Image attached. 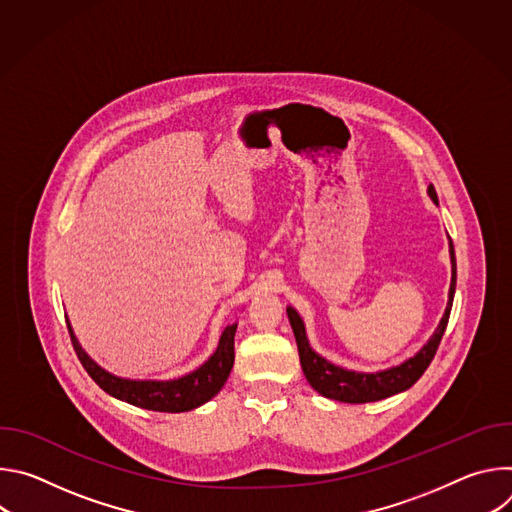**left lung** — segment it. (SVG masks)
Returning a JSON list of instances; mask_svg holds the SVG:
<instances>
[{"mask_svg":"<svg viewBox=\"0 0 512 512\" xmlns=\"http://www.w3.org/2000/svg\"><path fill=\"white\" fill-rule=\"evenodd\" d=\"M427 194L431 200L437 204V194L435 188L429 186ZM450 259H452V283H450V296H448V306L442 316L440 326L435 328L433 336L427 340V344L409 360L401 362L399 367L379 371V373H356V371H346L342 367H336V364L328 362L324 356L316 354L308 342L304 322L300 314L294 308H287V318L291 324V330H294L296 342H298V352H300V362L304 375L308 383L324 397L342 401V403H371V401H381L391 395H397L401 391H407L413 387L419 377L425 373L429 367V362L433 360L437 346L442 342V336L446 332L452 304H454V291H456V255H454V245L450 241Z\"/></svg>","mask_w":512,"mask_h":512,"instance_id":"1","label":"left lung"}]
</instances>
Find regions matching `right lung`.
Here are the masks:
<instances>
[{"label":"right lung","mask_w":512,"mask_h":512,"mask_svg":"<svg viewBox=\"0 0 512 512\" xmlns=\"http://www.w3.org/2000/svg\"><path fill=\"white\" fill-rule=\"evenodd\" d=\"M68 332H70L72 346H75V352L83 362L85 371L105 393L150 411L182 413V411L200 407L202 403L210 401L218 391L223 389L235 362L237 324H231L225 328L214 354L202 364V367L172 381H131V379L115 377L105 369H101L99 364L83 350L70 324H68Z\"/></svg>","instance_id":"obj_1"}]
</instances>
